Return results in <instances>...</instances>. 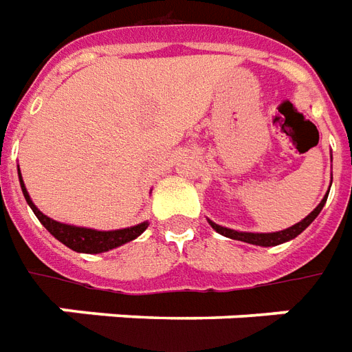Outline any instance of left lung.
<instances>
[{
    "label": "left lung",
    "mask_w": 352,
    "mask_h": 352,
    "mask_svg": "<svg viewBox=\"0 0 352 352\" xmlns=\"http://www.w3.org/2000/svg\"><path fill=\"white\" fill-rule=\"evenodd\" d=\"M330 192V190H328ZM326 200H328V194L322 198V201L314 208L307 217L303 219V221H299V223H296L294 227L289 228H284V230H278V232H240V230H232V228H227V227H221V225H217V223H213V221H210V225L215 230H217L219 234L227 236V238H232V240H240V242H248V244H253V245H263V248H270V245H278V244H284V242H287V240H294L297 234H301L305 228L309 227L311 223H313L314 219L318 217V213L322 211V208H324V204H326Z\"/></svg>",
    "instance_id": "1"
}]
</instances>
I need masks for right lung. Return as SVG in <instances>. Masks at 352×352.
Instances as JSON below:
<instances>
[{
  "label": "right lung",
  "mask_w": 352,
  "mask_h": 352,
  "mask_svg": "<svg viewBox=\"0 0 352 352\" xmlns=\"http://www.w3.org/2000/svg\"><path fill=\"white\" fill-rule=\"evenodd\" d=\"M19 181H21V188L24 198L28 201V206L32 208V211L36 213V217L39 219V223L43 227L47 228L51 234L55 236L58 242H63L66 248H70L74 252L80 253H102L108 252V250H114L118 245L127 244L135 240L137 236H141L148 223H139L135 227L129 228H120V230H95V228H85V227H74V225H65V223H58V221H53L47 215H43L41 211L34 206V201L30 200V194L26 190V186L22 183L21 169H19Z\"/></svg>",
  "instance_id": "right-lung-1"
}]
</instances>
